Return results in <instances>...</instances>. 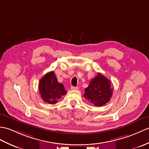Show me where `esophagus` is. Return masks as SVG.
Returning a JSON list of instances; mask_svg holds the SVG:
<instances>
[{
    "mask_svg": "<svg viewBox=\"0 0 149 149\" xmlns=\"http://www.w3.org/2000/svg\"><path fill=\"white\" fill-rule=\"evenodd\" d=\"M78 87H74V86H71L70 89H72V90H77V89H78Z\"/></svg>",
    "mask_w": 149,
    "mask_h": 149,
    "instance_id": "34e87169",
    "label": "esophagus"
}]
</instances>
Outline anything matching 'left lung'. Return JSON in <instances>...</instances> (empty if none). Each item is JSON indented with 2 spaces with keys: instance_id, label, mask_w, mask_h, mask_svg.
Wrapping results in <instances>:
<instances>
[{
  "instance_id": "left-lung-1",
  "label": "left lung",
  "mask_w": 149,
  "mask_h": 149,
  "mask_svg": "<svg viewBox=\"0 0 149 149\" xmlns=\"http://www.w3.org/2000/svg\"><path fill=\"white\" fill-rule=\"evenodd\" d=\"M112 91L110 81L99 73L91 81L88 87L85 89L84 96L95 106L100 107L110 101Z\"/></svg>"
}]
</instances>
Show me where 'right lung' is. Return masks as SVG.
Listing matches in <instances>:
<instances>
[{
  "instance_id": "1",
  "label": "right lung",
  "mask_w": 149,
  "mask_h": 149,
  "mask_svg": "<svg viewBox=\"0 0 149 149\" xmlns=\"http://www.w3.org/2000/svg\"><path fill=\"white\" fill-rule=\"evenodd\" d=\"M39 89L41 98L49 104L56 103L58 100L67 93L64 86L58 82L53 71L48 72L40 79Z\"/></svg>"
}]
</instances>
